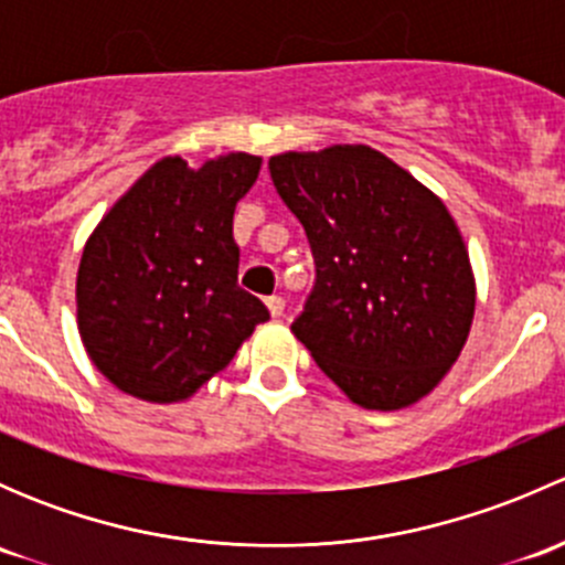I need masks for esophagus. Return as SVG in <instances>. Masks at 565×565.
I'll return each instance as SVG.
<instances>
[{
  "label": "esophagus",
  "instance_id": "obj_1",
  "mask_svg": "<svg viewBox=\"0 0 565 565\" xmlns=\"http://www.w3.org/2000/svg\"><path fill=\"white\" fill-rule=\"evenodd\" d=\"M267 309H270L273 317H281L284 315V298H281V295H270V298H267Z\"/></svg>",
  "mask_w": 565,
  "mask_h": 565
}]
</instances>
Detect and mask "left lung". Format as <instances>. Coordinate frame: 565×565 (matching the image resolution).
I'll return each mask as SVG.
<instances>
[{
  "label": "left lung",
  "instance_id": "8db88e82",
  "mask_svg": "<svg viewBox=\"0 0 565 565\" xmlns=\"http://www.w3.org/2000/svg\"><path fill=\"white\" fill-rule=\"evenodd\" d=\"M267 169L315 256L292 333L361 407L424 398L457 363L476 311L470 256L446 204L366 145L284 152Z\"/></svg>",
  "mask_w": 565,
  "mask_h": 565
}]
</instances>
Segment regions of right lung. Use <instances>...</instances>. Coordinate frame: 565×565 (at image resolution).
Segmentation results:
<instances>
[{
	"mask_svg": "<svg viewBox=\"0 0 565 565\" xmlns=\"http://www.w3.org/2000/svg\"><path fill=\"white\" fill-rule=\"evenodd\" d=\"M259 167L248 152L202 169L163 158L95 226L76 278L78 333L119 391L158 404L188 398L270 319L237 284L232 237Z\"/></svg>",
	"mask_w": 565,
	"mask_h": 565,
	"instance_id": "right-lung-1",
	"label": "right lung"
}]
</instances>
